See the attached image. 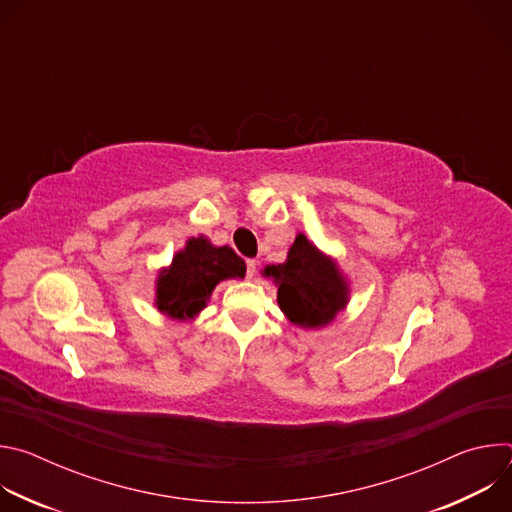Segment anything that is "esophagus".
I'll return each mask as SVG.
<instances>
[{"label":"esophagus","mask_w":512,"mask_h":512,"mask_svg":"<svg viewBox=\"0 0 512 512\" xmlns=\"http://www.w3.org/2000/svg\"><path fill=\"white\" fill-rule=\"evenodd\" d=\"M257 273V261L255 259H247V277L253 279Z\"/></svg>","instance_id":"esophagus-1"}]
</instances>
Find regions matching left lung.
Here are the masks:
<instances>
[{
  "label": "left lung",
  "instance_id": "8db88e82",
  "mask_svg": "<svg viewBox=\"0 0 512 512\" xmlns=\"http://www.w3.org/2000/svg\"><path fill=\"white\" fill-rule=\"evenodd\" d=\"M265 277L277 285L281 312L302 328L330 324L348 302V285L334 261L298 235L281 265H267Z\"/></svg>",
  "mask_w": 512,
  "mask_h": 512
}]
</instances>
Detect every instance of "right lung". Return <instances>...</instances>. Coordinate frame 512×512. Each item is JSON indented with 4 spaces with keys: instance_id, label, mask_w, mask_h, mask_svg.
<instances>
[{
    "instance_id": "1",
    "label": "right lung",
    "mask_w": 512,
    "mask_h": 512,
    "mask_svg": "<svg viewBox=\"0 0 512 512\" xmlns=\"http://www.w3.org/2000/svg\"><path fill=\"white\" fill-rule=\"evenodd\" d=\"M245 269V261L231 247H214L204 237H192L160 273L156 306L176 320L194 318L218 281L245 277Z\"/></svg>"
}]
</instances>
